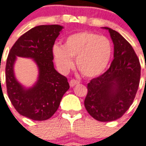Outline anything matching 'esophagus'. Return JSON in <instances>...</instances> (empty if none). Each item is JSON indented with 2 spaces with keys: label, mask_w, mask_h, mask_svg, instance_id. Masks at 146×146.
Wrapping results in <instances>:
<instances>
[{
  "label": "esophagus",
  "mask_w": 146,
  "mask_h": 146,
  "mask_svg": "<svg viewBox=\"0 0 146 146\" xmlns=\"http://www.w3.org/2000/svg\"><path fill=\"white\" fill-rule=\"evenodd\" d=\"M79 83H80V82L78 80H74V79H72V80L70 81V86L71 87H73V86H74L75 85H77Z\"/></svg>",
  "instance_id": "obj_1"
}]
</instances>
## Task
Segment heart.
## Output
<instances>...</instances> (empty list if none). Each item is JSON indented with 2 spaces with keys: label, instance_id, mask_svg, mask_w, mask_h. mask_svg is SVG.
Instances as JSON below:
<instances>
[{
  "label": "heart",
  "instance_id": "obj_1",
  "mask_svg": "<svg viewBox=\"0 0 146 146\" xmlns=\"http://www.w3.org/2000/svg\"><path fill=\"white\" fill-rule=\"evenodd\" d=\"M113 46L107 37L93 32H80L69 36L64 45L53 48L54 60L63 72L73 66L76 58L79 70L86 77H94L103 73L112 56Z\"/></svg>",
  "mask_w": 146,
  "mask_h": 146
}]
</instances>
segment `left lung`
Segmentation results:
<instances>
[{"label":"left lung","instance_id":"8db88e82","mask_svg":"<svg viewBox=\"0 0 146 146\" xmlns=\"http://www.w3.org/2000/svg\"><path fill=\"white\" fill-rule=\"evenodd\" d=\"M114 44L110 68L87 84L84 105L89 114L100 122L122 117L137 93L141 76L139 60L132 46L117 31L109 27Z\"/></svg>","mask_w":146,"mask_h":146}]
</instances>
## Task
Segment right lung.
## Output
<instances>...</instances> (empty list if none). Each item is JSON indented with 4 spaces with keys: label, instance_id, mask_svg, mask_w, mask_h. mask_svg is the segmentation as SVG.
Segmentation results:
<instances>
[{
    "label": "right lung",
    "instance_id": "obj_1",
    "mask_svg": "<svg viewBox=\"0 0 146 146\" xmlns=\"http://www.w3.org/2000/svg\"><path fill=\"white\" fill-rule=\"evenodd\" d=\"M63 27L40 25L31 29L17 39L7 59V92L12 105L21 115L36 121L50 119L58 109L64 93L70 89L67 79L53 66V47ZM17 56L29 57L38 66L39 79L27 90L14 77Z\"/></svg>",
    "mask_w": 146,
    "mask_h": 146
}]
</instances>
